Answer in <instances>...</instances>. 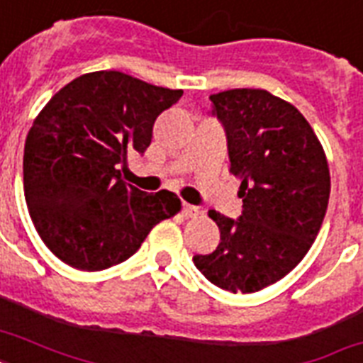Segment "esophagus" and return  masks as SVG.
I'll return each mask as SVG.
<instances>
[{
    "label": "esophagus",
    "mask_w": 363,
    "mask_h": 363,
    "mask_svg": "<svg viewBox=\"0 0 363 363\" xmlns=\"http://www.w3.org/2000/svg\"><path fill=\"white\" fill-rule=\"evenodd\" d=\"M198 213H199V211H198V207H196V205H190V203L182 205V215H184V216H196Z\"/></svg>",
    "instance_id": "1"
}]
</instances>
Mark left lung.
Returning a JSON list of instances; mask_svg holds the SVG:
<instances>
[{"instance_id": "8db88e82", "label": "left lung", "mask_w": 363, "mask_h": 363, "mask_svg": "<svg viewBox=\"0 0 363 363\" xmlns=\"http://www.w3.org/2000/svg\"><path fill=\"white\" fill-rule=\"evenodd\" d=\"M226 130L230 173L241 179L238 220L209 211L220 230L194 264L213 284L252 294L281 281L309 252L330 199V167L318 137L292 104L267 90L211 96Z\"/></svg>"}]
</instances>
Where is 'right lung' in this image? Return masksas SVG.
<instances>
[{"label":"right lung","mask_w":363,"mask_h":363,"mask_svg":"<svg viewBox=\"0 0 363 363\" xmlns=\"http://www.w3.org/2000/svg\"><path fill=\"white\" fill-rule=\"evenodd\" d=\"M181 96L121 71H94L43 107L26 137L24 196L54 256L77 269H107L181 211L177 194L143 192L118 169L130 150H147L154 121Z\"/></svg>","instance_id":"obj_1"}]
</instances>
